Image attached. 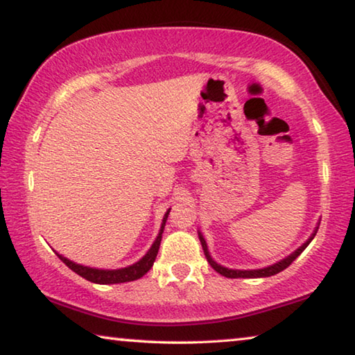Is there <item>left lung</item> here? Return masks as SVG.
<instances>
[{"instance_id": "8db88e82", "label": "left lung", "mask_w": 355, "mask_h": 355, "mask_svg": "<svg viewBox=\"0 0 355 355\" xmlns=\"http://www.w3.org/2000/svg\"><path fill=\"white\" fill-rule=\"evenodd\" d=\"M318 227H320V224H316L315 230H313V233H311V235H310V238H309L307 241H305L302 245H300V248H297L296 250H294L293 254L285 257L284 260H280V261H277V263L271 264V266L260 268V269H230V268L222 266V264L216 263V261L213 260V257L209 255L208 245H207L205 238H203V235H202V232H199V239H200V244H202V248H203V252H205L207 260H208L209 264H211V268L214 269L216 272H219L220 275H224V277H228V279H258V277H271V275L279 274V272L284 271V269H286L288 266H290V264H291L294 260H296V258L305 250V248H307V245L311 243V239L315 238L316 232H318Z\"/></svg>"}]
</instances>
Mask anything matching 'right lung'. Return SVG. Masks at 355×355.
Wrapping results in <instances>:
<instances>
[{
    "mask_svg": "<svg viewBox=\"0 0 355 355\" xmlns=\"http://www.w3.org/2000/svg\"><path fill=\"white\" fill-rule=\"evenodd\" d=\"M171 208L167 209L163 222H161V228L158 232V236L152 244V248L147 250V254L144 255L139 261H136L133 264H130L127 268H119V269H98V268H91V266H83V264H78L75 261L69 260L64 255L58 254V257L67 264V266L71 269V271L76 272L78 275H81L83 279H86L92 284H98V285H112V284H125V282H133L141 279L144 274H147L150 271V268L153 266L155 258L158 255L159 250V244H161V238H163V232H164V225L167 220V216H169Z\"/></svg>",
    "mask_w": 355,
    "mask_h": 355,
    "instance_id": "right-lung-1",
    "label": "right lung"
}]
</instances>
